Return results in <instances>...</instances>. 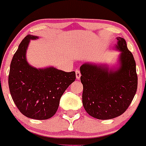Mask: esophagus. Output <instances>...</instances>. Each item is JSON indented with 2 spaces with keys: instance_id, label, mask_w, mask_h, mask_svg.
<instances>
[{
  "instance_id": "1",
  "label": "esophagus",
  "mask_w": 146,
  "mask_h": 146,
  "mask_svg": "<svg viewBox=\"0 0 146 146\" xmlns=\"http://www.w3.org/2000/svg\"><path fill=\"white\" fill-rule=\"evenodd\" d=\"M75 75H76L77 80H80V77H81V73H80V71H78V70H76V71H75Z\"/></svg>"
}]
</instances>
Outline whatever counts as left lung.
<instances>
[{"label":"left lung","instance_id":"8db88e82","mask_svg":"<svg viewBox=\"0 0 146 146\" xmlns=\"http://www.w3.org/2000/svg\"><path fill=\"white\" fill-rule=\"evenodd\" d=\"M115 48L121 52L118 64L86 62L80 66L82 103L87 113L98 119H110L123 114L137 89L136 63L123 38L117 37Z\"/></svg>","mask_w":146,"mask_h":146}]
</instances>
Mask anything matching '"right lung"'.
Here are the masks:
<instances>
[{
    "label": "right lung",
    "instance_id": "obj_1",
    "mask_svg": "<svg viewBox=\"0 0 146 146\" xmlns=\"http://www.w3.org/2000/svg\"><path fill=\"white\" fill-rule=\"evenodd\" d=\"M39 37L27 35L22 40L10 64L9 88L11 98L25 116L38 120L51 118L59 106L62 95L75 81V72H64L53 66L37 68L27 61L31 40Z\"/></svg>",
    "mask_w": 146,
    "mask_h": 146
}]
</instances>
